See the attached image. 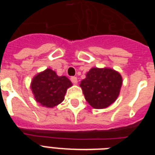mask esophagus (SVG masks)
<instances>
[{
	"label": "esophagus",
	"instance_id": "obj_1",
	"mask_svg": "<svg viewBox=\"0 0 155 155\" xmlns=\"http://www.w3.org/2000/svg\"><path fill=\"white\" fill-rule=\"evenodd\" d=\"M71 82H72L73 84H76L78 83L77 78L75 77V76H72V77H71Z\"/></svg>",
	"mask_w": 155,
	"mask_h": 155
}]
</instances>
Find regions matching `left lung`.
Here are the masks:
<instances>
[{"instance_id": "left-lung-1", "label": "left lung", "mask_w": 155, "mask_h": 155, "mask_svg": "<svg viewBox=\"0 0 155 155\" xmlns=\"http://www.w3.org/2000/svg\"><path fill=\"white\" fill-rule=\"evenodd\" d=\"M80 86L87 103L92 108H108L116 101L122 86V77L118 71L109 68H92Z\"/></svg>"}]
</instances>
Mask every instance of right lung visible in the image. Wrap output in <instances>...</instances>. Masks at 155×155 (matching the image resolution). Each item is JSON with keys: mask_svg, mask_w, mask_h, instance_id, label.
<instances>
[{"mask_svg": "<svg viewBox=\"0 0 155 155\" xmlns=\"http://www.w3.org/2000/svg\"><path fill=\"white\" fill-rule=\"evenodd\" d=\"M71 86L72 83L68 77L58 76L51 68L38 73L30 84L35 101L47 108H54L62 103L67 90Z\"/></svg>", "mask_w": 155, "mask_h": 155, "instance_id": "add662e5", "label": "right lung"}]
</instances>
